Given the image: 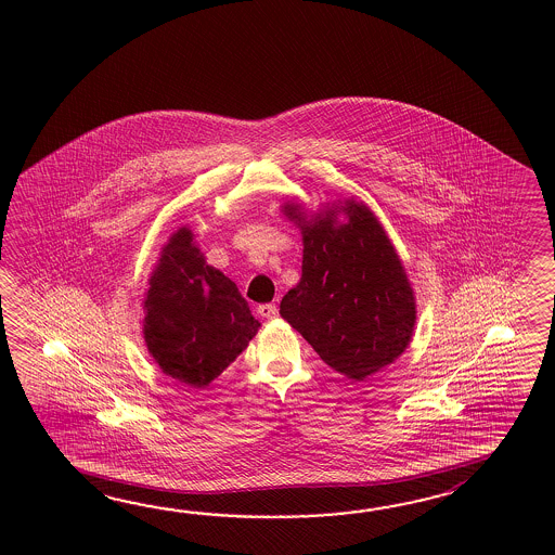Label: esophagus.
<instances>
[{
	"mask_svg": "<svg viewBox=\"0 0 555 555\" xmlns=\"http://www.w3.org/2000/svg\"><path fill=\"white\" fill-rule=\"evenodd\" d=\"M258 315L263 319L278 318V307L273 304H261V306H258Z\"/></svg>",
	"mask_w": 555,
	"mask_h": 555,
	"instance_id": "esophagus-1",
	"label": "esophagus"
}]
</instances>
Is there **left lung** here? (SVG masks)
I'll list each match as a JSON object with an SVG mask.
<instances>
[{
    "label": "left lung",
    "mask_w": 555,
    "mask_h": 555,
    "mask_svg": "<svg viewBox=\"0 0 555 555\" xmlns=\"http://www.w3.org/2000/svg\"><path fill=\"white\" fill-rule=\"evenodd\" d=\"M347 222L335 212L301 222L294 206L285 214L304 230L301 280L283 295L282 318L315 353L354 380L392 363L413 335V289L401 260L365 204L347 202Z\"/></svg>",
    "instance_id": "8db88e82"
}]
</instances>
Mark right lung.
Returning a JSON list of instances; mask_svg holds the SVG:
<instances>
[{
    "mask_svg": "<svg viewBox=\"0 0 555 555\" xmlns=\"http://www.w3.org/2000/svg\"><path fill=\"white\" fill-rule=\"evenodd\" d=\"M144 309V339L154 361L194 389L218 377L260 327L236 283L192 246L189 228L163 249Z\"/></svg>",
    "mask_w": 555,
    "mask_h": 555,
    "instance_id": "right-lung-1",
    "label": "right lung"
}]
</instances>
